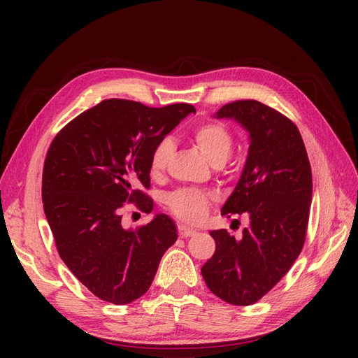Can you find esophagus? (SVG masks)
<instances>
[{
	"label": "esophagus",
	"mask_w": 358,
	"mask_h": 358,
	"mask_svg": "<svg viewBox=\"0 0 358 358\" xmlns=\"http://www.w3.org/2000/svg\"><path fill=\"white\" fill-rule=\"evenodd\" d=\"M178 231H179V236L180 237H183V239H185V237H189V236H192L194 233V230H191V229H188V227H185V225H179L178 227Z\"/></svg>",
	"instance_id": "1"
}]
</instances>
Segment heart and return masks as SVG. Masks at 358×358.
<instances>
[{
  "mask_svg": "<svg viewBox=\"0 0 358 358\" xmlns=\"http://www.w3.org/2000/svg\"><path fill=\"white\" fill-rule=\"evenodd\" d=\"M192 140L213 166H222L233 152L234 138L229 128L216 121H208L192 129ZM175 154V142L166 136L154 145L149 155V170L154 176L164 173ZM215 196L210 192L183 188L171 192L167 197L170 212L187 224L200 222L209 212Z\"/></svg>",
  "mask_w": 358,
  "mask_h": 358,
  "instance_id": "b5f03b06",
  "label": "heart"
}]
</instances>
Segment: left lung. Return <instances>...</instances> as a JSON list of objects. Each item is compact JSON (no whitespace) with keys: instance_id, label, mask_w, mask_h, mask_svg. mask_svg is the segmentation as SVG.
Returning a JSON list of instances; mask_svg holds the SVG:
<instances>
[{"instance_id":"1","label":"left lung","mask_w":358,"mask_h":358,"mask_svg":"<svg viewBox=\"0 0 358 358\" xmlns=\"http://www.w3.org/2000/svg\"><path fill=\"white\" fill-rule=\"evenodd\" d=\"M216 117H234L251 136L242 178L221 215L246 213L249 225L236 241L213 230L216 248L201 267L206 285L236 306L264 297L291 266L306 241L312 170L299 128L289 117L257 100L222 106Z\"/></svg>"}]
</instances>
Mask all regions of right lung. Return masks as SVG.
I'll use <instances>...</instances> for the list:
<instances>
[{"instance_id": "1", "label": "right lung", "mask_w": 358, "mask_h": 358, "mask_svg": "<svg viewBox=\"0 0 358 358\" xmlns=\"http://www.w3.org/2000/svg\"><path fill=\"white\" fill-rule=\"evenodd\" d=\"M188 103L149 107L103 100L76 116L52 140L43 167L41 197L57 251L94 296L127 305L142 297L158 264L176 242L167 215L125 230L122 208L154 210L149 155L183 117Z\"/></svg>"}]
</instances>
